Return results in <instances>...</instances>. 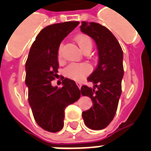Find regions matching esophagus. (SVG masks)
<instances>
[{"mask_svg": "<svg viewBox=\"0 0 151 151\" xmlns=\"http://www.w3.org/2000/svg\"><path fill=\"white\" fill-rule=\"evenodd\" d=\"M76 84H77V85H78V87L79 88H81V85H82V84H81V82H79V81H77V82H76Z\"/></svg>", "mask_w": 151, "mask_h": 151, "instance_id": "1", "label": "esophagus"}]
</instances>
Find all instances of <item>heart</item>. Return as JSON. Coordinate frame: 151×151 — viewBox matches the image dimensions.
<instances>
[{
    "instance_id": "heart-1",
    "label": "heart",
    "mask_w": 151,
    "mask_h": 151,
    "mask_svg": "<svg viewBox=\"0 0 151 151\" xmlns=\"http://www.w3.org/2000/svg\"><path fill=\"white\" fill-rule=\"evenodd\" d=\"M75 41L81 48V49L85 52L87 49H92V41L89 36L86 34H79L75 37ZM63 49V44L59 47L58 54L61 55ZM91 68L89 65L86 63H70L66 66L64 70V74L70 79L74 81H81L88 73H89Z\"/></svg>"
}]
</instances>
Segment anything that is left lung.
<instances>
[{
    "label": "left lung",
    "mask_w": 151,
    "mask_h": 151,
    "mask_svg": "<svg viewBox=\"0 0 151 151\" xmlns=\"http://www.w3.org/2000/svg\"><path fill=\"white\" fill-rule=\"evenodd\" d=\"M81 30L91 37L98 48L99 63L88 81L94 87L83 85L82 96L91 98L93 106L83 111L85 125L93 130L105 129L115 116L122 94L124 76L123 51L117 38L106 28L96 22L83 21Z\"/></svg>",
    "instance_id": "1"
}]
</instances>
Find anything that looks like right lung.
<instances>
[{
	"label": "right lung",
	"mask_w": 151,
	"mask_h": 151,
	"mask_svg": "<svg viewBox=\"0 0 151 151\" xmlns=\"http://www.w3.org/2000/svg\"><path fill=\"white\" fill-rule=\"evenodd\" d=\"M79 22L55 23L41 29L29 50L26 62L28 100L37 124L46 131L56 132L63 128L64 110L81 96V91L69 78H63V87H53L57 77L58 50L62 41Z\"/></svg>",
	"instance_id": "add662e5"
}]
</instances>
